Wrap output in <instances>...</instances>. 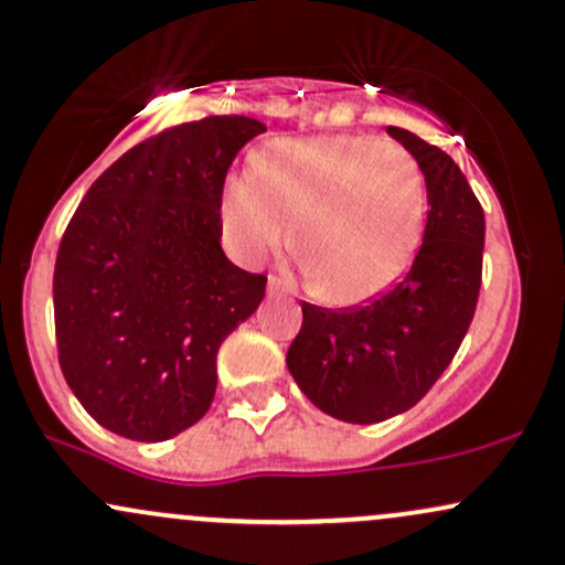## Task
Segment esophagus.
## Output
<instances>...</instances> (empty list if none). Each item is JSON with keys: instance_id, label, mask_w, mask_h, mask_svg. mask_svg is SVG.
Masks as SVG:
<instances>
[{"instance_id": "esophagus-1", "label": "esophagus", "mask_w": 565, "mask_h": 565, "mask_svg": "<svg viewBox=\"0 0 565 565\" xmlns=\"http://www.w3.org/2000/svg\"><path fill=\"white\" fill-rule=\"evenodd\" d=\"M265 291H268V297H284V295H287V284H284L281 278L270 276L268 278V289H265Z\"/></svg>"}]
</instances>
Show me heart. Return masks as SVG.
Wrapping results in <instances>:
<instances>
[{
  "label": "heart",
  "mask_w": 565,
  "mask_h": 565,
  "mask_svg": "<svg viewBox=\"0 0 565 565\" xmlns=\"http://www.w3.org/2000/svg\"><path fill=\"white\" fill-rule=\"evenodd\" d=\"M425 180L408 151L366 135L284 138L223 188V231L246 263L289 238L321 300L364 305L393 289L423 244Z\"/></svg>",
  "instance_id": "b5f03b06"
}]
</instances>
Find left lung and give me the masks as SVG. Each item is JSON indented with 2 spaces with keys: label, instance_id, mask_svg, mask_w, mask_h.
<instances>
[{
  "label": "left lung",
  "instance_id": "obj_1",
  "mask_svg": "<svg viewBox=\"0 0 565 565\" xmlns=\"http://www.w3.org/2000/svg\"><path fill=\"white\" fill-rule=\"evenodd\" d=\"M387 135L425 174L423 246L404 281L364 308L302 302L287 366L329 417L372 425L404 414L436 385L468 334L481 289L486 220L449 153L401 127Z\"/></svg>",
  "mask_w": 565,
  "mask_h": 565
}]
</instances>
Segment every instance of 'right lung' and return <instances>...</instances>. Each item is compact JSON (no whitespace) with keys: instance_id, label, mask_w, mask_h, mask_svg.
Segmentation results:
<instances>
[{"instance_id":"add662e5","label":"right lung","mask_w":565,"mask_h":565,"mask_svg":"<svg viewBox=\"0 0 565 565\" xmlns=\"http://www.w3.org/2000/svg\"><path fill=\"white\" fill-rule=\"evenodd\" d=\"M265 125L210 116L129 148L63 233L53 302L63 377L106 430L159 444L196 425L217 350L260 308L265 276L225 257L220 196Z\"/></svg>"}]
</instances>
